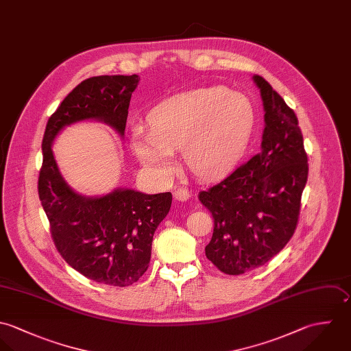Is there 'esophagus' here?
<instances>
[{
    "label": "esophagus",
    "mask_w": 351,
    "mask_h": 351,
    "mask_svg": "<svg viewBox=\"0 0 351 351\" xmlns=\"http://www.w3.org/2000/svg\"><path fill=\"white\" fill-rule=\"evenodd\" d=\"M173 197H175V199L179 201V202H186V201H189V199L191 198V194H190L189 190H186V189H178V190L173 193Z\"/></svg>",
    "instance_id": "obj_1"
}]
</instances>
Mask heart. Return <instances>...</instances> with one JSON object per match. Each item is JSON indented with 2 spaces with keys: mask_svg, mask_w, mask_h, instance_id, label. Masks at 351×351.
<instances>
[{
  "mask_svg": "<svg viewBox=\"0 0 351 351\" xmlns=\"http://www.w3.org/2000/svg\"><path fill=\"white\" fill-rule=\"evenodd\" d=\"M255 110L251 100L223 86L191 89L158 103L147 114V130H132L141 164L158 179L176 168L182 149L187 168L201 179L230 171L251 138Z\"/></svg>",
  "mask_w": 351,
  "mask_h": 351,
  "instance_id": "b5f03b06",
  "label": "heart"
}]
</instances>
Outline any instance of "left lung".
<instances>
[{
  "label": "left lung",
  "instance_id": "8db88e82",
  "mask_svg": "<svg viewBox=\"0 0 351 351\" xmlns=\"http://www.w3.org/2000/svg\"><path fill=\"white\" fill-rule=\"evenodd\" d=\"M265 130L261 152L221 183L199 193L214 232L206 258L225 274L240 276L266 265L291 239L308 179V158L291 108L261 75Z\"/></svg>",
  "mask_w": 351,
  "mask_h": 351
}]
</instances>
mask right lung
Listing matches in <instances>:
<instances>
[{
    "instance_id": "right-lung-1",
    "label": "right lung",
    "mask_w": 351,
    "mask_h": 351,
    "mask_svg": "<svg viewBox=\"0 0 351 351\" xmlns=\"http://www.w3.org/2000/svg\"><path fill=\"white\" fill-rule=\"evenodd\" d=\"M140 77L99 75L78 84L50 117L42 142L38 191L54 244L75 271L107 286H129L149 267L153 234L167 217L171 193L114 189L100 197L75 193L64 179L53 143L66 128L97 121L123 138L132 93Z\"/></svg>"
}]
</instances>
